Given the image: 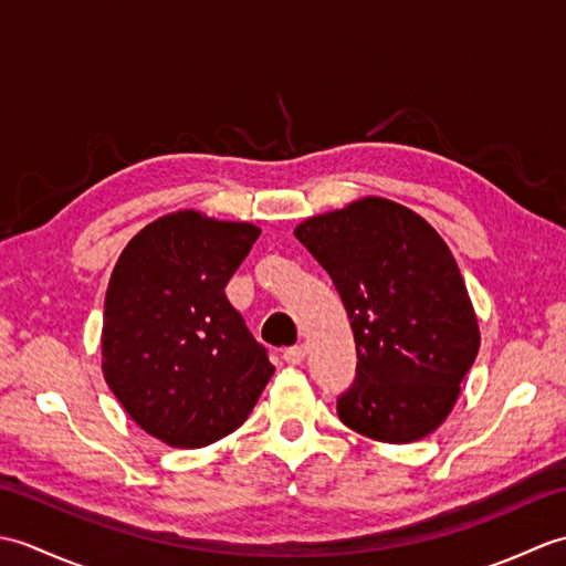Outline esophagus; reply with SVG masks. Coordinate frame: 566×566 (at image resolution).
Listing matches in <instances>:
<instances>
[{
    "label": "esophagus",
    "mask_w": 566,
    "mask_h": 566,
    "mask_svg": "<svg viewBox=\"0 0 566 566\" xmlns=\"http://www.w3.org/2000/svg\"><path fill=\"white\" fill-rule=\"evenodd\" d=\"M306 357V347L304 345H294V347H286V350L282 353V359L286 365H302Z\"/></svg>",
    "instance_id": "34e87169"
}]
</instances>
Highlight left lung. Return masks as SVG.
I'll use <instances>...</instances> for the list:
<instances>
[{
    "label": "left lung",
    "mask_w": 566,
    "mask_h": 566,
    "mask_svg": "<svg viewBox=\"0 0 566 566\" xmlns=\"http://www.w3.org/2000/svg\"><path fill=\"white\" fill-rule=\"evenodd\" d=\"M298 238L338 290L357 377L338 399L347 428L379 442L430 436L479 353V323L450 248L423 216L365 197L311 216Z\"/></svg>",
    "instance_id": "8db88e82"
}]
</instances>
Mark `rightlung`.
I'll use <instances>...</instances> for the list:
<instances>
[{"label": "right lung", "instance_id": "right-lung-1", "mask_svg": "<svg viewBox=\"0 0 566 566\" xmlns=\"http://www.w3.org/2000/svg\"><path fill=\"white\" fill-rule=\"evenodd\" d=\"M258 235L245 221L175 211L130 238L112 272L104 379L170 448H207L243 426L274 375L223 292Z\"/></svg>", "mask_w": 566, "mask_h": 566}]
</instances>
